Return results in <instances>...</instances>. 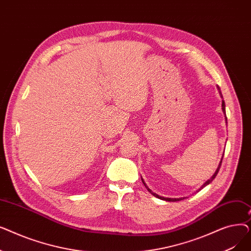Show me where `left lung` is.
Segmentation results:
<instances>
[{
	"instance_id": "8db88e82",
	"label": "left lung",
	"mask_w": 251,
	"mask_h": 251,
	"mask_svg": "<svg viewBox=\"0 0 251 251\" xmlns=\"http://www.w3.org/2000/svg\"><path fill=\"white\" fill-rule=\"evenodd\" d=\"M217 88H218V90H219V92H220V95H221V98L223 99V96H222V94H221V89H220V87L219 86H217ZM222 110H223V113H224V115H225V119H226V123H227V118H226V105H225V101H224V100H222ZM223 156H224V153H223ZM223 156H222V159H221V162H220V164H219V166H218V168H217V170H216V172L214 173V175L210 177L204 184L199 189V191L201 190V189H202L203 187H205L206 185H208L209 183H212V181L216 178V176H217V174H218V172H219V170H220V168H221V165H222V160H223ZM141 181H142V183L144 184V186L147 187V189L149 190V192H151L154 197H157V199H160V200H162V201H182V200H184L185 199V197H180V199H170V197H164V196H161V195H159V194H156V193H153L148 186H147V184H146V182H144V180L142 179V177H141Z\"/></svg>"
}]
</instances>
